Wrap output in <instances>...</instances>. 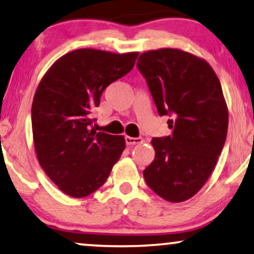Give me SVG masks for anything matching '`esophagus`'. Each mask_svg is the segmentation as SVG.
I'll return each instance as SVG.
<instances>
[{"label":"esophagus","mask_w":254,"mask_h":254,"mask_svg":"<svg viewBox=\"0 0 254 254\" xmlns=\"http://www.w3.org/2000/svg\"><path fill=\"white\" fill-rule=\"evenodd\" d=\"M126 140V144L127 145H135V144H140L143 142L141 137H131V136H126L125 137Z\"/></svg>","instance_id":"esophagus-1"}]
</instances>
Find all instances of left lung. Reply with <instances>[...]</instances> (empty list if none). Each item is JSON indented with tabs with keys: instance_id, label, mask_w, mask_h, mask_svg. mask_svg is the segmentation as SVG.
<instances>
[{
	"instance_id": "1",
	"label": "left lung",
	"mask_w": 254,
	"mask_h": 254,
	"mask_svg": "<svg viewBox=\"0 0 254 254\" xmlns=\"http://www.w3.org/2000/svg\"><path fill=\"white\" fill-rule=\"evenodd\" d=\"M159 116L172 134L154 137L155 159L144 169L148 186L169 202L195 195L213 173L227 138L229 112L220 79L206 60L178 48L140 55Z\"/></svg>"
}]
</instances>
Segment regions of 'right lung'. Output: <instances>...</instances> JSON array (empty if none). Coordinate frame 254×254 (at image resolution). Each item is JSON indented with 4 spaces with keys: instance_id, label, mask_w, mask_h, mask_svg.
Here are the masks:
<instances>
[{
    "instance_id": "obj_1",
    "label": "right lung",
    "mask_w": 254,
    "mask_h": 254,
    "mask_svg": "<svg viewBox=\"0 0 254 254\" xmlns=\"http://www.w3.org/2000/svg\"><path fill=\"white\" fill-rule=\"evenodd\" d=\"M138 52L81 48L58 59L38 85L32 134L41 168L58 189L84 197L104 185L126 148L123 135L96 133L91 112L107 85L133 69Z\"/></svg>"
}]
</instances>
